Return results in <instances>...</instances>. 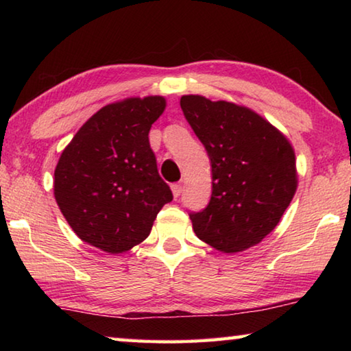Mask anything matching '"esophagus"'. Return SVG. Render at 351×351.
Here are the masks:
<instances>
[{
	"instance_id": "1",
	"label": "esophagus",
	"mask_w": 351,
	"mask_h": 351,
	"mask_svg": "<svg viewBox=\"0 0 351 351\" xmlns=\"http://www.w3.org/2000/svg\"><path fill=\"white\" fill-rule=\"evenodd\" d=\"M181 192H182V186H181L180 182H176V184H171V193H173V197H175V198L180 197Z\"/></svg>"
}]
</instances>
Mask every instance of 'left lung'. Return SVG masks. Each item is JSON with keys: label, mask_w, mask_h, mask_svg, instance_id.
Segmentation results:
<instances>
[{"label": "left lung", "mask_w": 351, "mask_h": 351, "mask_svg": "<svg viewBox=\"0 0 351 351\" xmlns=\"http://www.w3.org/2000/svg\"><path fill=\"white\" fill-rule=\"evenodd\" d=\"M180 104L212 167L209 204L190 213L195 234L226 254L258 245L295 193V154L289 141L246 106L193 94L182 96Z\"/></svg>", "instance_id": "obj_1"}]
</instances>
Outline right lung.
Returning a JSON list of instances; mask_svg holds the SVG:
<instances>
[{"instance_id":"1","label":"right lung","mask_w":351,"mask_h":351,"mask_svg":"<svg viewBox=\"0 0 351 351\" xmlns=\"http://www.w3.org/2000/svg\"><path fill=\"white\" fill-rule=\"evenodd\" d=\"M164 110L161 96L106 105L63 150L54 171V197L88 245L110 254L130 251L150 235L158 212L173 199L148 142Z\"/></svg>"}]
</instances>
